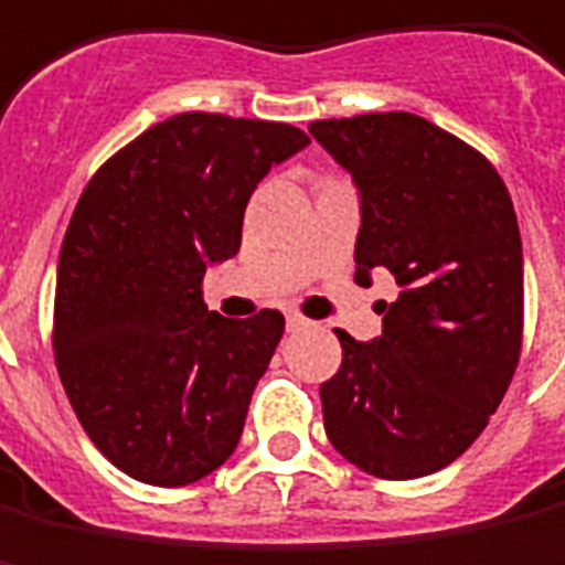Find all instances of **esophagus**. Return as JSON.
<instances>
[{"label":"esophagus","mask_w":565,"mask_h":565,"mask_svg":"<svg viewBox=\"0 0 565 565\" xmlns=\"http://www.w3.org/2000/svg\"><path fill=\"white\" fill-rule=\"evenodd\" d=\"M286 329H289V332H301V329H307V320L305 317H298V313H289V317H286Z\"/></svg>","instance_id":"esophagus-1"}]
</instances>
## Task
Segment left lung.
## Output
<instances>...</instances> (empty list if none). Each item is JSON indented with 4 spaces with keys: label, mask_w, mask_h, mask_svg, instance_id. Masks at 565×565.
<instances>
[{
    "label": "left lung",
    "mask_w": 565,
    "mask_h": 565,
    "mask_svg": "<svg viewBox=\"0 0 565 565\" xmlns=\"http://www.w3.org/2000/svg\"><path fill=\"white\" fill-rule=\"evenodd\" d=\"M310 135L360 193L356 274L391 270L381 334L338 329L320 387L332 446L372 477L415 480L483 434L523 338V243L511 193L473 147L415 113L320 119Z\"/></svg>",
    "instance_id": "8db88e82"
}]
</instances>
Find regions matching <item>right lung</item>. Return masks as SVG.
Masks as SVG:
<instances>
[{"label":"right lung","instance_id":"obj_1","mask_svg":"<svg viewBox=\"0 0 565 565\" xmlns=\"http://www.w3.org/2000/svg\"><path fill=\"white\" fill-rule=\"evenodd\" d=\"M307 143L286 122L181 113L79 196L57 260L54 356L88 439L128 477L196 483L243 437L286 320H224L202 305V276L239 252L264 174Z\"/></svg>","mask_w":565,"mask_h":565}]
</instances>
